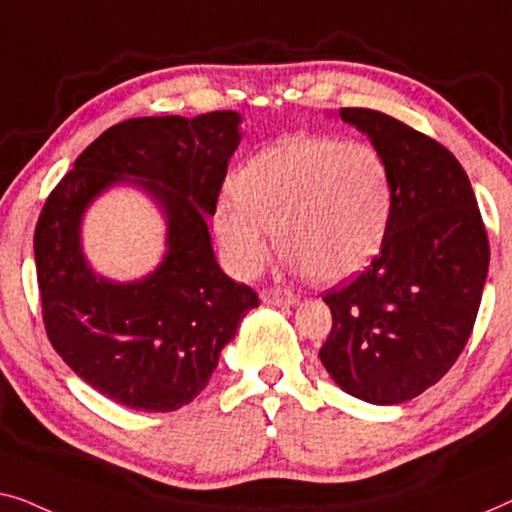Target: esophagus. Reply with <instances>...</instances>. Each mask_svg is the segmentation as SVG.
<instances>
[{"label": "esophagus", "instance_id": "34e87169", "mask_svg": "<svg viewBox=\"0 0 512 512\" xmlns=\"http://www.w3.org/2000/svg\"><path fill=\"white\" fill-rule=\"evenodd\" d=\"M264 304L269 306H294L297 304V297L290 290H283V287H266V290L259 292Z\"/></svg>", "mask_w": 512, "mask_h": 512}]
</instances>
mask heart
<instances>
[{
	"instance_id": "1",
	"label": "heart",
	"mask_w": 512,
	"mask_h": 512,
	"mask_svg": "<svg viewBox=\"0 0 512 512\" xmlns=\"http://www.w3.org/2000/svg\"><path fill=\"white\" fill-rule=\"evenodd\" d=\"M232 187L236 199L220 201L213 227L239 276L259 271L273 229L315 280L341 283L369 266L390 227L392 171L369 141L287 136L250 157Z\"/></svg>"
}]
</instances>
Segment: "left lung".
<instances>
[{
    "instance_id": "1",
    "label": "left lung",
    "mask_w": 512,
    "mask_h": 512,
    "mask_svg": "<svg viewBox=\"0 0 512 512\" xmlns=\"http://www.w3.org/2000/svg\"><path fill=\"white\" fill-rule=\"evenodd\" d=\"M392 171L380 253L325 294L331 331L320 359L352 397L392 406L436 385L469 341L489 266L469 176L448 148L392 115L341 109Z\"/></svg>"
}]
</instances>
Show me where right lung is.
Segmentation results:
<instances>
[{"instance_id": "add662e5", "label": "right lung", "mask_w": 512, "mask_h": 512, "mask_svg": "<svg viewBox=\"0 0 512 512\" xmlns=\"http://www.w3.org/2000/svg\"><path fill=\"white\" fill-rule=\"evenodd\" d=\"M241 115L213 111L118 122L78 155L34 229L48 341L90 387L134 410L169 413L204 390L220 352L259 304L215 262V213ZM136 182L168 213L170 253L139 284L97 279L80 253L82 211L113 182Z\"/></svg>"}]
</instances>
